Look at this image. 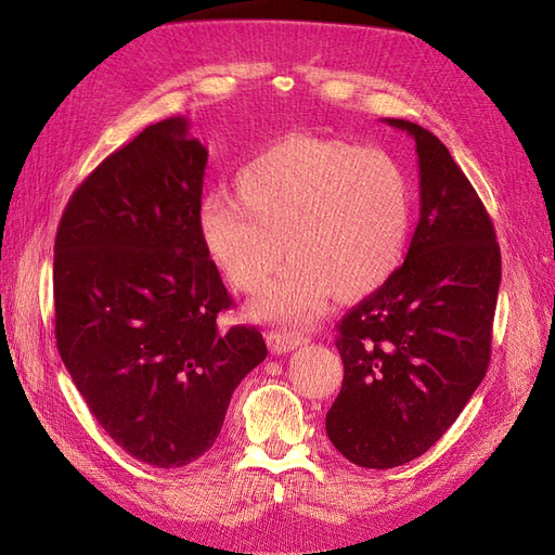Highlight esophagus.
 I'll return each instance as SVG.
<instances>
[{
    "mask_svg": "<svg viewBox=\"0 0 555 555\" xmlns=\"http://www.w3.org/2000/svg\"><path fill=\"white\" fill-rule=\"evenodd\" d=\"M266 340L273 354H289V351H294L296 347L308 343L300 333H282V331H271L266 335Z\"/></svg>",
    "mask_w": 555,
    "mask_h": 555,
    "instance_id": "1",
    "label": "esophagus"
}]
</instances>
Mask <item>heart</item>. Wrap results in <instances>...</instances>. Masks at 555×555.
<instances>
[{
	"instance_id": "1",
	"label": "heart",
	"mask_w": 555,
	"mask_h": 555,
	"mask_svg": "<svg viewBox=\"0 0 555 555\" xmlns=\"http://www.w3.org/2000/svg\"><path fill=\"white\" fill-rule=\"evenodd\" d=\"M236 196H210L201 206V243L217 271L255 294L284 247L294 257L259 296L257 317L310 322L333 292L373 294L405 259L410 182L384 150L289 133L238 173Z\"/></svg>"
}]
</instances>
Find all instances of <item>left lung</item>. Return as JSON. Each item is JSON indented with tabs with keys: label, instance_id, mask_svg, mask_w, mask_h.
Returning a JSON list of instances; mask_svg holds the SVG:
<instances>
[{
	"label": "left lung",
	"instance_id": "1",
	"mask_svg": "<svg viewBox=\"0 0 555 555\" xmlns=\"http://www.w3.org/2000/svg\"><path fill=\"white\" fill-rule=\"evenodd\" d=\"M384 122L416 143L422 215L405 261L338 326L345 379L326 414L333 447L373 469L422 456L473 398L502 275L491 217L447 145L410 120Z\"/></svg>",
	"mask_w": 555,
	"mask_h": 555
}]
</instances>
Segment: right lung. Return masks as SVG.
Segmentation results:
<instances>
[{
    "instance_id": "add662e5",
    "label": "right lung",
    "mask_w": 555,
    "mask_h": 555,
    "mask_svg": "<svg viewBox=\"0 0 555 555\" xmlns=\"http://www.w3.org/2000/svg\"><path fill=\"white\" fill-rule=\"evenodd\" d=\"M208 150L184 117L145 127L82 180L55 238V338L96 422L133 459L182 467L212 447L266 359L198 233Z\"/></svg>"
}]
</instances>
